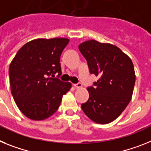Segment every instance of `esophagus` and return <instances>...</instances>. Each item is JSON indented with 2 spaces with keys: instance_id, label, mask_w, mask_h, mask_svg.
I'll return each mask as SVG.
<instances>
[{
  "instance_id": "obj_1",
  "label": "esophagus",
  "mask_w": 151,
  "mask_h": 151,
  "mask_svg": "<svg viewBox=\"0 0 151 151\" xmlns=\"http://www.w3.org/2000/svg\"><path fill=\"white\" fill-rule=\"evenodd\" d=\"M74 87H76V88H80V87H81V86H82V83H80V82H78V83H74Z\"/></svg>"
}]
</instances>
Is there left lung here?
<instances>
[{
  "instance_id": "obj_1",
  "label": "left lung",
  "mask_w": 151,
  "mask_h": 151,
  "mask_svg": "<svg viewBox=\"0 0 151 151\" xmlns=\"http://www.w3.org/2000/svg\"><path fill=\"white\" fill-rule=\"evenodd\" d=\"M78 48L90 74L99 77L87 87L90 96L81 108L92 121L108 124L117 119L130 103L135 83L133 63L112 44L90 40Z\"/></svg>"
}]
</instances>
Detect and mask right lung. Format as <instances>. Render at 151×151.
<instances>
[{
    "label": "right lung",
    "instance_id": "1",
    "mask_svg": "<svg viewBox=\"0 0 151 151\" xmlns=\"http://www.w3.org/2000/svg\"><path fill=\"white\" fill-rule=\"evenodd\" d=\"M68 42L65 38L35 39L25 44L10 63L11 93L29 119L39 121L50 117L71 87L70 83L59 79L61 55Z\"/></svg>",
    "mask_w": 151,
    "mask_h": 151
}]
</instances>
